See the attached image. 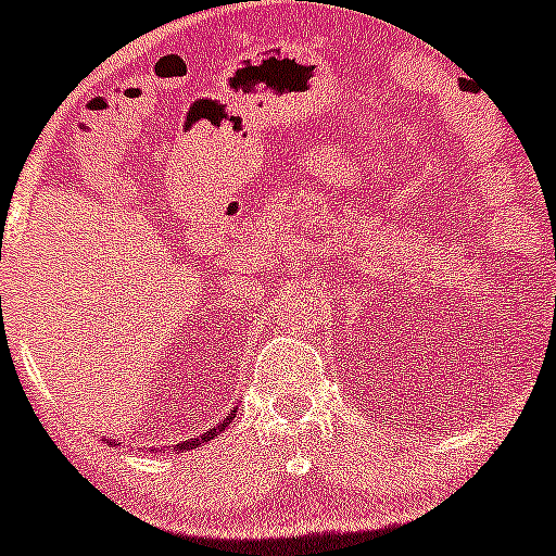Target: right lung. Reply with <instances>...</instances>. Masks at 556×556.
<instances>
[{"mask_svg":"<svg viewBox=\"0 0 556 556\" xmlns=\"http://www.w3.org/2000/svg\"><path fill=\"white\" fill-rule=\"evenodd\" d=\"M232 412H236V409H232ZM232 412H230V415H227V417H225V420H222V422H219V426L208 428V431H205V433H200V437H198V439H190V442H181V444H176V447H174V450H194V447H200V444L211 442V439H214V437H216V433H222V431H225V428H227V426H230V422H232ZM106 442H109V439H106Z\"/></svg>","mask_w":556,"mask_h":556,"instance_id":"1","label":"right lung"}]
</instances>
